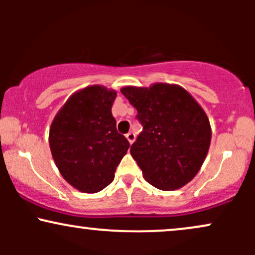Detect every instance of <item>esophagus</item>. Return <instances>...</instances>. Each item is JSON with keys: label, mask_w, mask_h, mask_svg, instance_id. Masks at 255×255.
<instances>
[{"label": "esophagus", "mask_w": 255, "mask_h": 255, "mask_svg": "<svg viewBox=\"0 0 255 255\" xmlns=\"http://www.w3.org/2000/svg\"><path fill=\"white\" fill-rule=\"evenodd\" d=\"M126 137H127V140L129 141V144H133L134 140H135V134H134L133 131H129V133L126 134Z\"/></svg>", "instance_id": "1"}]
</instances>
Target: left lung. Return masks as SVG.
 Wrapping results in <instances>:
<instances>
[{"label":"left lung","mask_w":255,"mask_h":255,"mask_svg":"<svg viewBox=\"0 0 255 255\" xmlns=\"http://www.w3.org/2000/svg\"><path fill=\"white\" fill-rule=\"evenodd\" d=\"M135 108L142 131L130 154L148 183L174 191L188 183L203 165L211 127L203 108L177 85L128 86L121 90Z\"/></svg>","instance_id":"1"}]
</instances>
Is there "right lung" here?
I'll return each instance as SVG.
<instances>
[{
    "mask_svg": "<svg viewBox=\"0 0 255 255\" xmlns=\"http://www.w3.org/2000/svg\"><path fill=\"white\" fill-rule=\"evenodd\" d=\"M116 92L93 85L74 93L49 131L52 158L74 188L97 193L109 186L129 141L116 129L111 107Z\"/></svg>",
    "mask_w": 255,
    "mask_h": 255,
    "instance_id": "1",
    "label": "right lung"
}]
</instances>
